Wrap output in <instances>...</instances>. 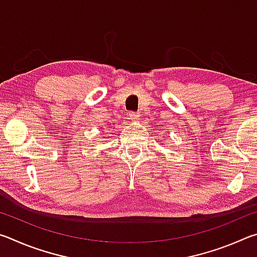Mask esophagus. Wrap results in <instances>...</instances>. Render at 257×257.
Here are the masks:
<instances>
[{"label": "esophagus", "instance_id": "obj_1", "mask_svg": "<svg viewBox=\"0 0 257 257\" xmlns=\"http://www.w3.org/2000/svg\"><path fill=\"white\" fill-rule=\"evenodd\" d=\"M127 116H128V119H130V120H136L137 119V113L133 112V111H129L127 113Z\"/></svg>", "mask_w": 257, "mask_h": 257}]
</instances>
